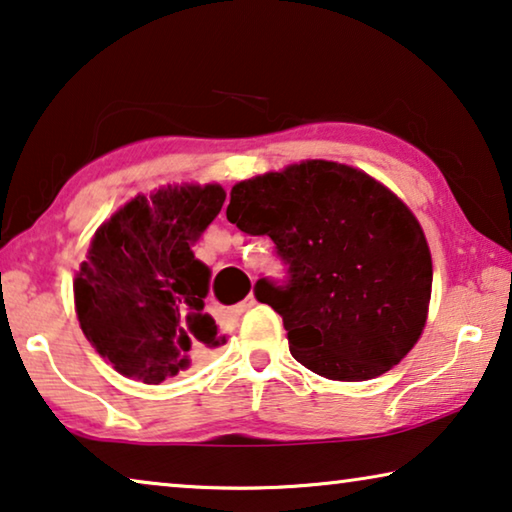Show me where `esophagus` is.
Listing matches in <instances>:
<instances>
[{"label":"esophagus","instance_id":"1","mask_svg":"<svg viewBox=\"0 0 512 512\" xmlns=\"http://www.w3.org/2000/svg\"><path fill=\"white\" fill-rule=\"evenodd\" d=\"M251 306H256V297H254V292H249V297L245 299V301H240V304L233 308V313H238V315H242V313H247Z\"/></svg>","mask_w":512,"mask_h":512}]
</instances>
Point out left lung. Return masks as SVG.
<instances>
[{"label":"left lung","mask_w":512,"mask_h":512,"mask_svg":"<svg viewBox=\"0 0 512 512\" xmlns=\"http://www.w3.org/2000/svg\"><path fill=\"white\" fill-rule=\"evenodd\" d=\"M226 217L270 236L288 279H258L256 299L283 317L290 354L333 381L381 376L420 340L433 265L424 231L370 174L304 161L240 181Z\"/></svg>","instance_id":"left-lung-1"}]
</instances>
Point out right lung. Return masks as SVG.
Segmentation results:
<instances>
[{"instance_id":"right-lung-1","label":"right lung","mask_w":512,"mask_h":512,"mask_svg":"<svg viewBox=\"0 0 512 512\" xmlns=\"http://www.w3.org/2000/svg\"><path fill=\"white\" fill-rule=\"evenodd\" d=\"M226 192L167 186L99 226L74 279L81 331L117 372L156 385L226 342L204 313L211 270L192 245Z\"/></svg>"}]
</instances>
